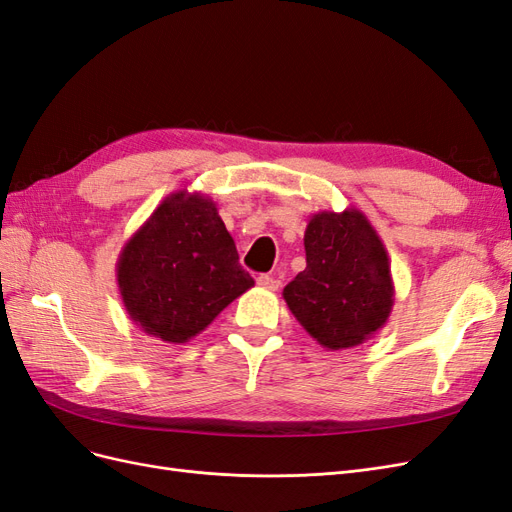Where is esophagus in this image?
I'll use <instances>...</instances> for the list:
<instances>
[{
	"label": "esophagus",
	"mask_w": 512,
	"mask_h": 512,
	"mask_svg": "<svg viewBox=\"0 0 512 512\" xmlns=\"http://www.w3.org/2000/svg\"><path fill=\"white\" fill-rule=\"evenodd\" d=\"M256 284H258L260 288H267V290H277V288H280V280H275L273 275H267V273L258 275V277H256Z\"/></svg>",
	"instance_id": "34e87169"
}]
</instances>
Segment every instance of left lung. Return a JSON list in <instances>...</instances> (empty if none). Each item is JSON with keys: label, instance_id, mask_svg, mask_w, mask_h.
I'll list each match as a JSON object with an SVG mask.
<instances>
[{"label": "left lung", "instance_id": "left-lung-1", "mask_svg": "<svg viewBox=\"0 0 512 512\" xmlns=\"http://www.w3.org/2000/svg\"><path fill=\"white\" fill-rule=\"evenodd\" d=\"M307 267L284 288V301L322 348L346 350L374 337L391 316V262L365 213L318 211L305 228Z\"/></svg>", "mask_w": 512, "mask_h": 512}]
</instances>
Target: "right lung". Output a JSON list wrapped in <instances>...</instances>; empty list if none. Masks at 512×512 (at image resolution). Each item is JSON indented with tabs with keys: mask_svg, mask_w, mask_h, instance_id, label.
Instances as JSON below:
<instances>
[{
	"mask_svg": "<svg viewBox=\"0 0 512 512\" xmlns=\"http://www.w3.org/2000/svg\"><path fill=\"white\" fill-rule=\"evenodd\" d=\"M117 284L134 324L166 344H185L254 280L213 200L179 190L123 245Z\"/></svg>",
	"mask_w": 512,
	"mask_h": 512,
	"instance_id": "1",
	"label": "right lung"
}]
</instances>
